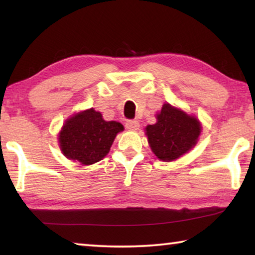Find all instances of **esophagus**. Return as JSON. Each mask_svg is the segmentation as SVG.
<instances>
[{
    "instance_id": "34e87169",
    "label": "esophagus",
    "mask_w": 255,
    "mask_h": 255,
    "mask_svg": "<svg viewBox=\"0 0 255 255\" xmlns=\"http://www.w3.org/2000/svg\"><path fill=\"white\" fill-rule=\"evenodd\" d=\"M126 128L129 129V130H137L139 128V123L137 120H129V122L126 123Z\"/></svg>"
}]
</instances>
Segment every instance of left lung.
Returning a JSON list of instances; mask_svg holds the SVG:
<instances>
[{
  "mask_svg": "<svg viewBox=\"0 0 255 255\" xmlns=\"http://www.w3.org/2000/svg\"><path fill=\"white\" fill-rule=\"evenodd\" d=\"M201 129L197 117L166 102L156 114V123L146 126L145 135L155 156L172 162L195 147Z\"/></svg>",
  "mask_w": 255,
  "mask_h": 255,
  "instance_id": "left-lung-1",
  "label": "left lung"
}]
</instances>
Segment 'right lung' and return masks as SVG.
<instances>
[{
  "label": "right lung",
  "mask_w": 255,
  "mask_h": 255,
  "mask_svg": "<svg viewBox=\"0 0 255 255\" xmlns=\"http://www.w3.org/2000/svg\"><path fill=\"white\" fill-rule=\"evenodd\" d=\"M123 130L122 124L107 122L101 112L91 108L65 120L58 133V146L66 158L91 165L109 153L116 136Z\"/></svg>",
  "instance_id": "obj_1"
}]
</instances>
